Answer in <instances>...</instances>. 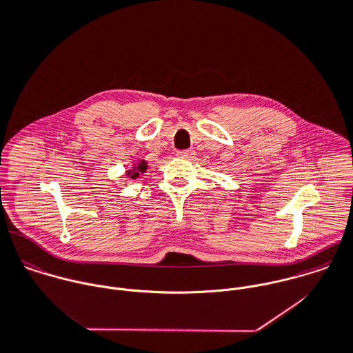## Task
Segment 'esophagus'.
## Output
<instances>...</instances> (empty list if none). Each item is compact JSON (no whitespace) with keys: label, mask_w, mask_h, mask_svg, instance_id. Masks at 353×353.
I'll use <instances>...</instances> for the list:
<instances>
[{"label":"esophagus","mask_w":353,"mask_h":353,"mask_svg":"<svg viewBox=\"0 0 353 353\" xmlns=\"http://www.w3.org/2000/svg\"><path fill=\"white\" fill-rule=\"evenodd\" d=\"M194 150L193 149H188V150H178L176 152V156L181 157V159H192L194 157Z\"/></svg>","instance_id":"1"}]
</instances>
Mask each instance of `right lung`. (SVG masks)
<instances>
[{
  "label": "right lung",
  "mask_w": 353,
  "mask_h": 353,
  "mask_svg": "<svg viewBox=\"0 0 353 353\" xmlns=\"http://www.w3.org/2000/svg\"><path fill=\"white\" fill-rule=\"evenodd\" d=\"M146 170H148V163L145 160H138L137 163L132 164V167L130 170L125 171V176H128L130 179H137Z\"/></svg>",
  "instance_id": "obj_1"
}]
</instances>
